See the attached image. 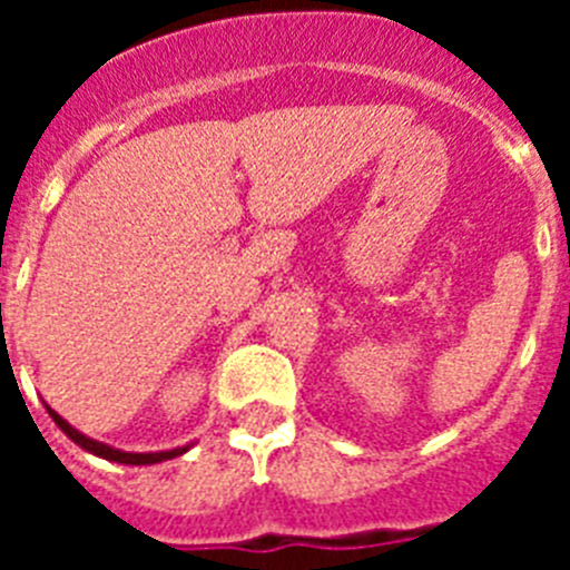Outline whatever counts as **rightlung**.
<instances>
[{"label": "right lung", "mask_w": 570, "mask_h": 570, "mask_svg": "<svg viewBox=\"0 0 570 570\" xmlns=\"http://www.w3.org/2000/svg\"><path fill=\"white\" fill-rule=\"evenodd\" d=\"M45 407H48V405H45ZM48 414H50V420L62 428V434L70 436V440L77 442L82 451H88V454H94V456H102V460H108V462H119V465H156V462H165V460H174V456H183L185 451L190 448V445H183V448H170V451H148V454L119 451V448H110V445H105V442L85 436L82 431H77V428L70 425L68 420H62V416H59L53 407H48Z\"/></svg>", "instance_id": "obj_1"}]
</instances>
